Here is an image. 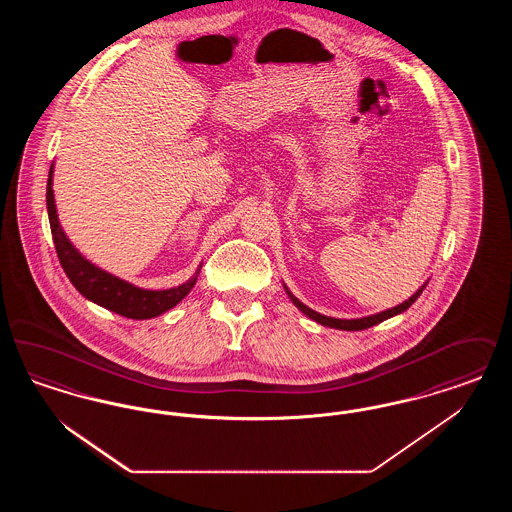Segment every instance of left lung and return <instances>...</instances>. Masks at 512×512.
Here are the masks:
<instances>
[{
  "label": "left lung",
  "instance_id": "obj_1",
  "mask_svg": "<svg viewBox=\"0 0 512 512\" xmlns=\"http://www.w3.org/2000/svg\"><path fill=\"white\" fill-rule=\"evenodd\" d=\"M426 284L428 282H424L416 292L407 299V301H403V303H399L397 307H391V309H386V311H382V313H376V315H368V317L363 318H334V317H326V315H320L317 311H313L311 307H307V305H303L295 295H293L288 288H286V284H284V290L288 293V297L292 299L293 305L303 313V315H307L309 318H313L315 322L318 324H322V326H328V328H336V330H347V332H355V330H366V328H370V326H376V324H380V322H384V320H388V318L395 317V315H401V313H405L411 305H413L414 301L420 297V293L422 290L426 288Z\"/></svg>",
  "mask_w": 512,
  "mask_h": 512
}]
</instances>
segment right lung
Listing matches in <instances>:
<instances>
[{"label": "right lung", "mask_w": 512, "mask_h": 512, "mask_svg": "<svg viewBox=\"0 0 512 512\" xmlns=\"http://www.w3.org/2000/svg\"><path fill=\"white\" fill-rule=\"evenodd\" d=\"M46 203H48L49 226L53 244L57 249L59 263L73 282L74 288L82 293L86 299L94 301L99 307H105L117 315L134 320H146V318L159 317L167 313L172 307H176L197 282L199 268L190 280L184 284L169 288V290H144L138 288L126 280L113 276L111 272H105L103 268L96 267L90 263L67 238V234L61 228L55 199H53V165L49 169L48 192H46Z\"/></svg>", "instance_id": "add662e5"}]
</instances>
